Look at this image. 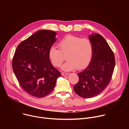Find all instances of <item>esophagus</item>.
I'll return each instance as SVG.
<instances>
[{
  "label": "esophagus",
  "instance_id": "esophagus-1",
  "mask_svg": "<svg viewBox=\"0 0 129 129\" xmlns=\"http://www.w3.org/2000/svg\"><path fill=\"white\" fill-rule=\"evenodd\" d=\"M61 75H62V76H65L68 75L69 73H66V72H63L61 73Z\"/></svg>",
  "mask_w": 129,
  "mask_h": 129
}]
</instances>
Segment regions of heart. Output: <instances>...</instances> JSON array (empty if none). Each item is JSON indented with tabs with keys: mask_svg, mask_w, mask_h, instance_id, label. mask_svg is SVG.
Masks as SVG:
<instances>
[{
	"mask_svg": "<svg viewBox=\"0 0 129 129\" xmlns=\"http://www.w3.org/2000/svg\"><path fill=\"white\" fill-rule=\"evenodd\" d=\"M59 49L51 47L48 51V57L52 64L60 66L65 59L67 61L62 66L63 70L70 71L77 68L81 70L86 68L90 63L93 56V46L89 38L68 35L59 42Z\"/></svg>",
	"mask_w": 129,
	"mask_h": 129,
	"instance_id": "obj_1",
	"label": "heart"
}]
</instances>
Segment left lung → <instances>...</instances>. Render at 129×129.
I'll return each instance as SVG.
<instances>
[{
	"mask_svg": "<svg viewBox=\"0 0 129 129\" xmlns=\"http://www.w3.org/2000/svg\"><path fill=\"white\" fill-rule=\"evenodd\" d=\"M93 46V56L89 66L78 73L79 82L73 89L83 98H91L99 94L111 81L115 65L114 54L102 36L93 34L89 37Z\"/></svg>",
	"mask_w": 129,
	"mask_h": 129,
	"instance_id": "1",
	"label": "left lung"
}]
</instances>
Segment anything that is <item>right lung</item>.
Returning <instances> with one entry per match:
<instances>
[{
    "label": "right lung",
    "instance_id": "right-lung-1",
    "mask_svg": "<svg viewBox=\"0 0 129 129\" xmlns=\"http://www.w3.org/2000/svg\"><path fill=\"white\" fill-rule=\"evenodd\" d=\"M57 33L40 30L17 46L12 61L15 75L28 94L42 98L53 90L61 73L50 62L48 51Z\"/></svg>",
    "mask_w": 129,
    "mask_h": 129
}]
</instances>
